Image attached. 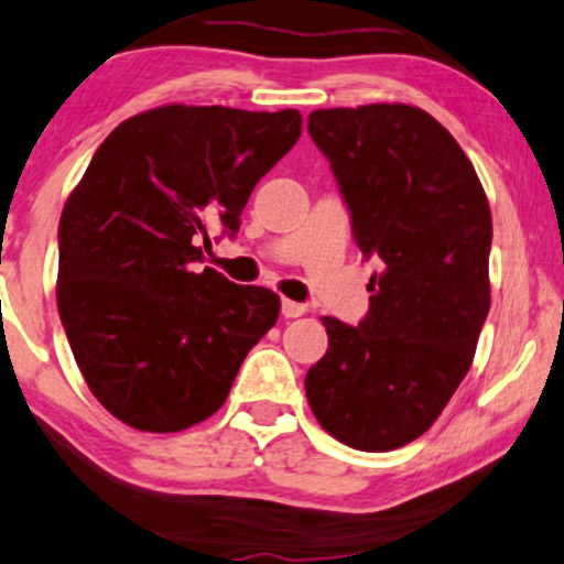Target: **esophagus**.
Wrapping results in <instances>:
<instances>
[{"instance_id":"esophagus-1","label":"esophagus","mask_w":564,"mask_h":564,"mask_svg":"<svg viewBox=\"0 0 564 564\" xmlns=\"http://www.w3.org/2000/svg\"><path fill=\"white\" fill-rule=\"evenodd\" d=\"M281 312H283V317H302L306 312V306L299 304V302H291V299H283Z\"/></svg>"}]
</instances>
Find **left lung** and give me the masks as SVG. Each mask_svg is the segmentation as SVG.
<instances>
[{
	"label": "left lung",
	"mask_w": 564,
	"mask_h": 564,
	"mask_svg": "<svg viewBox=\"0 0 564 564\" xmlns=\"http://www.w3.org/2000/svg\"><path fill=\"white\" fill-rule=\"evenodd\" d=\"M306 127L356 245L382 260L359 327L323 317L330 346L306 372V401L344 445L395 451L437 422L471 369L489 315V203L453 134L416 106L317 109Z\"/></svg>",
	"instance_id": "left-lung-1"
}]
</instances>
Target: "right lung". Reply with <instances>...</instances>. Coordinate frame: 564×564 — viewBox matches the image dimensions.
Masks as SVG:
<instances>
[{"label": "right lung", "mask_w": 564, "mask_h": 564, "mask_svg": "<svg viewBox=\"0 0 564 564\" xmlns=\"http://www.w3.org/2000/svg\"><path fill=\"white\" fill-rule=\"evenodd\" d=\"M302 113L169 104L101 142L59 220L56 306L90 393L140 432L213 416L281 299L197 270L208 224L239 231Z\"/></svg>", "instance_id": "add662e5"}]
</instances>
